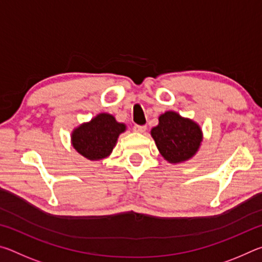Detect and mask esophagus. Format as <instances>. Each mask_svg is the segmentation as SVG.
Masks as SVG:
<instances>
[{"label":"esophagus","instance_id":"34e87169","mask_svg":"<svg viewBox=\"0 0 262 262\" xmlns=\"http://www.w3.org/2000/svg\"><path fill=\"white\" fill-rule=\"evenodd\" d=\"M133 130L136 132V133H144L145 130H147V127H145V126L135 125L134 127H133Z\"/></svg>","mask_w":262,"mask_h":262}]
</instances>
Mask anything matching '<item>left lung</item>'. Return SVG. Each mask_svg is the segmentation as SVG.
<instances>
[{"mask_svg": "<svg viewBox=\"0 0 262 262\" xmlns=\"http://www.w3.org/2000/svg\"><path fill=\"white\" fill-rule=\"evenodd\" d=\"M151 136L164 159L177 164L188 161L198 152L202 142V130L196 122L167 111L158 118Z\"/></svg>", "mask_w": 262, "mask_h": 262, "instance_id": "obj_1", "label": "left lung"}]
</instances>
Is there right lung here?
Here are the masks:
<instances>
[{"label":"right lung","instance_id":"1","mask_svg":"<svg viewBox=\"0 0 262 262\" xmlns=\"http://www.w3.org/2000/svg\"><path fill=\"white\" fill-rule=\"evenodd\" d=\"M125 130V123L118 122L113 115L99 113L91 121L75 128L72 133V144L83 157L99 161L110 156L119 135Z\"/></svg>","mask_w":262,"mask_h":262}]
</instances>
